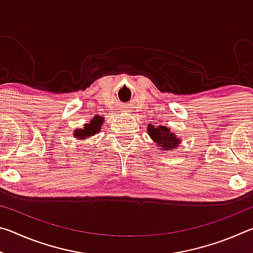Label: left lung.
Listing matches in <instances>:
<instances>
[{
	"label": "left lung",
	"mask_w": 253,
	"mask_h": 253,
	"mask_svg": "<svg viewBox=\"0 0 253 253\" xmlns=\"http://www.w3.org/2000/svg\"><path fill=\"white\" fill-rule=\"evenodd\" d=\"M147 132L161 152L173 151L178 147L182 142V139L175 135V132L169 127L164 125L155 126L149 124L147 126Z\"/></svg>",
	"instance_id": "1"
}]
</instances>
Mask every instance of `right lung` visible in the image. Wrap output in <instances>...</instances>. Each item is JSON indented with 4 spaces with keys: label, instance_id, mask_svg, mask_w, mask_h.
I'll return each instance as SVG.
<instances>
[{
    "label": "right lung",
    "instance_id": "right-lung-1",
    "mask_svg": "<svg viewBox=\"0 0 253 253\" xmlns=\"http://www.w3.org/2000/svg\"><path fill=\"white\" fill-rule=\"evenodd\" d=\"M102 123H104V118L101 116H95L91 119L90 123L85 124L83 129H79V128L75 129L74 136L77 139L84 140L85 138H88V137L98 134L101 129Z\"/></svg>",
    "mask_w": 253,
    "mask_h": 253
}]
</instances>
